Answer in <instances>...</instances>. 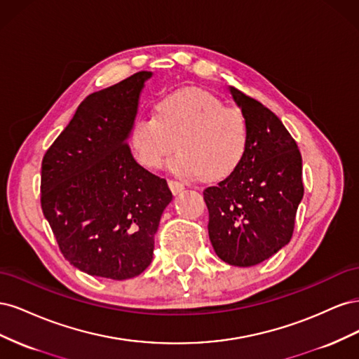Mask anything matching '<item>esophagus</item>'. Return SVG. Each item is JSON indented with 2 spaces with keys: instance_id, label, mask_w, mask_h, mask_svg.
I'll list each match as a JSON object with an SVG mask.
<instances>
[{
  "instance_id": "34e87169",
  "label": "esophagus",
  "mask_w": 359,
  "mask_h": 359,
  "mask_svg": "<svg viewBox=\"0 0 359 359\" xmlns=\"http://www.w3.org/2000/svg\"><path fill=\"white\" fill-rule=\"evenodd\" d=\"M169 187H170V190H172V193L173 194H178L180 191H182L184 190V184L182 182H180V181H175V180H169Z\"/></svg>"
}]
</instances>
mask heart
<instances>
[{
  "label": "heart",
  "instance_id": "1",
  "mask_svg": "<svg viewBox=\"0 0 359 359\" xmlns=\"http://www.w3.org/2000/svg\"><path fill=\"white\" fill-rule=\"evenodd\" d=\"M132 147L140 165L158 169L173 151L181 173L219 181L233 173L245 157L250 127L240 107L199 88H184L158 102L156 118H140L132 128Z\"/></svg>",
  "mask_w": 359,
  "mask_h": 359
}]
</instances>
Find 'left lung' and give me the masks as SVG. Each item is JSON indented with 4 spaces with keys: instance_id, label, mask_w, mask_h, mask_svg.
Returning a JSON list of instances; mask_svg holds the SVG:
<instances>
[{
    "instance_id": "left-lung-1",
    "label": "left lung",
    "mask_w": 359,
    "mask_h": 359,
    "mask_svg": "<svg viewBox=\"0 0 359 359\" xmlns=\"http://www.w3.org/2000/svg\"><path fill=\"white\" fill-rule=\"evenodd\" d=\"M231 93L247 116L248 148L233 173L203 190V199L217 256L233 266H253L290 241L304 196L302 158L274 112L233 86Z\"/></svg>"
}]
</instances>
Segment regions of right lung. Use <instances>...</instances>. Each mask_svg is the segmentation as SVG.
Returning a JSON list of instances; mask_svg holds the SVG:
<instances>
[{"label": "right lung", "mask_w": 359, "mask_h": 359, "mask_svg": "<svg viewBox=\"0 0 359 359\" xmlns=\"http://www.w3.org/2000/svg\"><path fill=\"white\" fill-rule=\"evenodd\" d=\"M151 74L137 72L90 94L41 161L43 215L62 256L90 276L144 273L172 201L166 180L137 165L127 144Z\"/></svg>", "instance_id": "obj_1"}]
</instances>
